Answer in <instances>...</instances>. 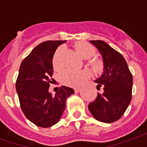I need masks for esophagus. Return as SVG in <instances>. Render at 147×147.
I'll use <instances>...</instances> for the list:
<instances>
[{"label":"esophagus","instance_id":"34e87169","mask_svg":"<svg viewBox=\"0 0 147 147\" xmlns=\"http://www.w3.org/2000/svg\"><path fill=\"white\" fill-rule=\"evenodd\" d=\"M74 90H75V92H76V93L80 92V87H75V88H74Z\"/></svg>","mask_w":147,"mask_h":147}]
</instances>
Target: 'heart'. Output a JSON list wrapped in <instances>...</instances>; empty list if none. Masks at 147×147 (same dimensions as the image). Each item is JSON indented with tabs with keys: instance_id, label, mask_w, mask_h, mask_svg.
Returning a JSON list of instances; mask_svg holds the SVG:
<instances>
[{
	"instance_id": "b5f03b06",
	"label": "heart",
	"mask_w": 147,
	"mask_h": 147,
	"mask_svg": "<svg viewBox=\"0 0 147 147\" xmlns=\"http://www.w3.org/2000/svg\"><path fill=\"white\" fill-rule=\"evenodd\" d=\"M74 47L76 52L85 60L90 59L88 63L91 66L92 69L96 73L102 72L104 68V64L101 60L90 59L95 55V48L89 43L84 42H77L75 43ZM64 47L58 48L55 52L53 57V66L56 70H60L63 67V63L61 57L64 53ZM90 76V72L86 69L75 70V69H66L61 74V83L69 86H77L80 85L84 80H87Z\"/></svg>"
}]
</instances>
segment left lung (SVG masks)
Here are the masks:
<instances>
[{
    "mask_svg": "<svg viewBox=\"0 0 147 147\" xmlns=\"http://www.w3.org/2000/svg\"><path fill=\"white\" fill-rule=\"evenodd\" d=\"M90 42L98 49L103 59L104 69L94 81L97 89L103 87L102 94L88 105L90 113L103 123H113L120 119L131 100L133 79L125 59L119 52L102 40Z\"/></svg>",
    "mask_w": 147,
    "mask_h": 147,
    "instance_id": "obj_1",
    "label": "left lung"
}]
</instances>
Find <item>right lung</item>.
Masks as SVG:
<instances>
[{
  "mask_svg": "<svg viewBox=\"0 0 147 147\" xmlns=\"http://www.w3.org/2000/svg\"><path fill=\"white\" fill-rule=\"evenodd\" d=\"M66 41H46L37 45L21 63L16 83L21 109L30 122L49 127L59 122L72 88L62 86L55 96L49 92L53 74V57Z\"/></svg>",
  "mask_w": 147,
  "mask_h": 147,
  "instance_id": "obj_1",
  "label": "right lung"
}]
</instances>
